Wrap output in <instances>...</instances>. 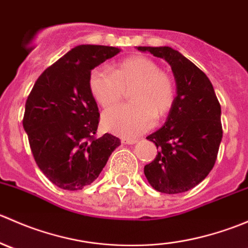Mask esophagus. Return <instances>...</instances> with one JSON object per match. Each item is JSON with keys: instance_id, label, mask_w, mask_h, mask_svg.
<instances>
[{"instance_id": "esophagus-1", "label": "esophagus", "mask_w": 248, "mask_h": 248, "mask_svg": "<svg viewBox=\"0 0 248 248\" xmlns=\"http://www.w3.org/2000/svg\"><path fill=\"white\" fill-rule=\"evenodd\" d=\"M122 142H124V144H127V145H132V144H136L137 141H138V140L137 139H132V138H124L121 140Z\"/></svg>"}]
</instances>
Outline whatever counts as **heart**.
<instances>
[{"instance_id": "obj_1", "label": "heart", "mask_w": 248, "mask_h": 248, "mask_svg": "<svg viewBox=\"0 0 248 248\" xmlns=\"http://www.w3.org/2000/svg\"><path fill=\"white\" fill-rule=\"evenodd\" d=\"M132 103L114 107L104 111L103 127L122 137H137L155 124L172 108L175 84L172 78L154 60L133 56L117 62L110 68H96L89 77V89L103 108L116 104L131 89Z\"/></svg>"}]
</instances>
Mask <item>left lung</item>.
Segmentation results:
<instances>
[{
    "instance_id": "left-lung-1",
    "label": "left lung",
    "mask_w": 248,
    "mask_h": 248,
    "mask_svg": "<svg viewBox=\"0 0 248 248\" xmlns=\"http://www.w3.org/2000/svg\"><path fill=\"white\" fill-rule=\"evenodd\" d=\"M170 64L176 97L167 121L146 139L158 149L144 167L149 184L167 194L189 191L214 168L222 140L221 106L209 78L170 46H138Z\"/></svg>"
}]
</instances>
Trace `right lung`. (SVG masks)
<instances>
[{
    "instance_id": "1",
    "label": "right lung",
    "mask_w": 248,
    "mask_h": 248,
    "mask_svg": "<svg viewBox=\"0 0 248 248\" xmlns=\"http://www.w3.org/2000/svg\"><path fill=\"white\" fill-rule=\"evenodd\" d=\"M120 51L90 44L73 47L41 74L27 97L22 126L30 147L42 172L60 188L91 185L121 145L109 133L96 137L99 112L89 89L92 69Z\"/></svg>"
}]
</instances>
